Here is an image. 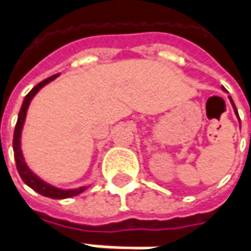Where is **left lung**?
<instances>
[{"instance_id":"obj_1","label":"left lung","mask_w":251,"mask_h":251,"mask_svg":"<svg viewBox=\"0 0 251 251\" xmlns=\"http://www.w3.org/2000/svg\"><path fill=\"white\" fill-rule=\"evenodd\" d=\"M229 100H230V102H232V105H233V109H235V114L238 115V109H236V107H235V104H233V101H232V99H230V97H229ZM238 117H239V115H238Z\"/></svg>"}]
</instances>
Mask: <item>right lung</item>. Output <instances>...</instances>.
<instances>
[{
	"label": "right lung",
	"instance_id": "1",
	"mask_svg": "<svg viewBox=\"0 0 251 251\" xmlns=\"http://www.w3.org/2000/svg\"><path fill=\"white\" fill-rule=\"evenodd\" d=\"M59 75H52L47 77L46 80L40 82L39 84H36L33 89H31L27 96L23 100L22 107H21V111H19V115H18V122H16V126H15V132H13V155H15V161H16V168H18V172L22 177V180L26 183V185L31 187L33 190H36L37 193H40L41 196H46V197H50V199H68V197H74V196L80 195L82 192H84L87 187L86 186H82L79 189H69V190H64V189H58L55 186L50 185L47 182L41 180L36 174H33L30 171V168L27 167V164L25 162V158H23L22 149H21V136H22V129L23 124H25V119H26V112H27V108L30 105V101L33 100V97L39 93V90L41 87H44L46 84H48L50 82H52L54 79H56Z\"/></svg>",
	"mask_w": 251,
	"mask_h": 251
}]
</instances>
